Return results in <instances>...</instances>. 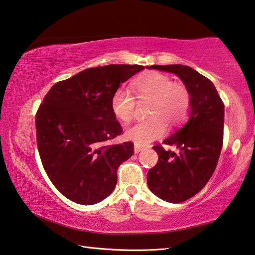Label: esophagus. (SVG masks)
<instances>
[{"instance_id":"obj_1","label":"esophagus","mask_w":255,"mask_h":255,"mask_svg":"<svg viewBox=\"0 0 255 255\" xmlns=\"http://www.w3.org/2000/svg\"><path fill=\"white\" fill-rule=\"evenodd\" d=\"M143 150V147L140 146V145H137V144H135V146H134V151H135V153H138L139 151H142Z\"/></svg>"}]
</instances>
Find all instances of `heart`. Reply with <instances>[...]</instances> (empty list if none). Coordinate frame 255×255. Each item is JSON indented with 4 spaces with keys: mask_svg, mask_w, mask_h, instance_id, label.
<instances>
[{
    "mask_svg": "<svg viewBox=\"0 0 255 255\" xmlns=\"http://www.w3.org/2000/svg\"><path fill=\"white\" fill-rule=\"evenodd\" d=\"M134 96L125 90H117L111 97V111L118 120L129 123L134 117L136 101L150 102L147 117L150 119L135 124L126 130V137L137 145H147L161 137L166 124L177 126L187 119L191 110V95L181 82H173L168 75L147 72L131 82Z\"/></svg>",
    "mask_w": 255,
    "mask_h": 255,
    "instance_id": "1",
    "label": "heart"
}]
</instances>
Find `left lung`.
Listing matches in <instances>:
<instances>
[{
	"label": "left lung",
	"mask_w": 255,
	"mask_h": 255,
	"mask_svg": "<svg viewBox=\"0 0 255 255\" xmlns=\"http://www.w3.org/2000/svg\"><path fill=\"white\" fill-rule=\"evenodd\" d=\"M176 74L191 95V115L183 128L164 140L178 151L157 144L158 162L147 172L152 193L169 203L197 195L210 181L223 145L225 104L210 79L185 65H152Z\"/></svg>",
	"instance_id": "left-lung-1"
}]
</instances>
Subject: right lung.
I'll return each mask as SVG.
<instances>
[{
  "label": "right lung",
  "instance_id": "right-lung-1",
  "mask_svg": "<svg viewBox=\"0 0 255 255\" xmlns=\"http://www.w3.org/2000/svg\"><path fill=\"white\" fill-rule=\"evenodd\" d=\"M144 70L113 64L90 67L51 87L35 116L37 150L56 189L74 203H100L116 188L119 166L134 144L109 145L123 134L111 111L121 83Z\"/></svg>",
  "mask_w": 255,
  "mask_h": 255
}]
</instances>
